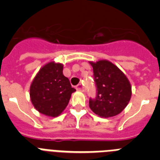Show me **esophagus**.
I'll list each match as a JSON object with an SVG mask.
<instances>
[{
    "instance_id": "1",
    "label": "esophagus",
    "mask_w": 160,
    "mask_h": 160,
    "mask_svg": "<svg viewBox=\"0 0 160 160\" xmlns=\"http://www.w3.org/2000/svg\"><path fill=\"white\" fill-rule=\"evenodd\" d=\"M76 90H79V91H82V90H83V86L82 84H78L76 86Z\"/></svg>"
}]
</instances>
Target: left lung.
<instances>
[{"mask_svg":"<svg viewBox=\"0 0 160 160\" xmlns=\"http://www.w3.org/2000/svg\"><path fill=\"white\" fill-rule=\"evenodd\" d=\"M94 72L96 97L90 98L89 107L103 118L115 116L128 106L131 96V87L123 73L111 62H90Z\"/></svg>","mask_w":160,"mask_h":160,"instance_id":"1","label":"left lung"}]
</instances>
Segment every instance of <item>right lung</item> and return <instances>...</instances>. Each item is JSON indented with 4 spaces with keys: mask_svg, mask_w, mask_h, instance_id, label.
Wrapping results in <instances>:
<instances>
[{
    "mask_svg": "<svg viewBox=\"0 0 160 160\" xmlns=\"http://www.w3.org/2000/svg\"><path fill=\"white\" fill-rule=\"evenodd\" d=\"M63 65L49 62L39 70L30 86L31 101L40 113L57 117L67 107L75 91L62 73Z\"/></svg>",
    "mask_w": 160,
    "mask_h": 160,
    "instance_id": "obj_1",
    "label": "right lung"
}]
</instances>
